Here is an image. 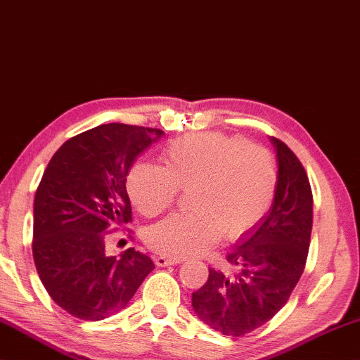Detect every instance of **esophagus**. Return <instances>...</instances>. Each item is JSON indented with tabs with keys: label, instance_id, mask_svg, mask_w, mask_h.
I'll use <instances>...</instances> for the list:
<instances>
[{
	"label": "esophagus",
	"instance_id": "1",
	"mask_svg": "<svg viewBox=\"0 0 360 360\" xmlns=\"http://www.w3.org/2000/svg\"><path fill=\"white\" fill-rule=\"evenodd\" d=\"M155 264L158 267L174 266V264H179V259H171V257H166V256H156L155 257Z\"/></svg>",
	"mask_w": 360,
	"mask_h": 360
}]
</instances>
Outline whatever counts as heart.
Listing matches in <instances>:
<instances>
[{"mask_svg":"<svg viewBox=\"0 0 360 360\" xmlns=\"http://www.w3.org/2000/svg\"><path fill=\"white\" fill-rule=\"evenodd\" d=\"M163 168L139 163L127 176L130 200L141 215L155 217L189 191V214H176L151 226L146 243L171 259L197 256L219 240L251 230L269 210L277 168L266 148L207 131L169 143Z\"/></svg>","mask_w":360,"mask_h":360,"instance_id":"b5f03b06","label":"heart"}]
</instances>
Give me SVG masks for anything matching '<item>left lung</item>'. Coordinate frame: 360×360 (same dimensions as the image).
<instances>
[{
    "label": "left lung",
    "instance_id": "8db88e82",
    "mask_svg": "<svg viewBox=\"0 0 360 360\" xmlns=\"http://www.w3.org/2000/svg\"><path fill=\"white\" fill-rule=\"evenodd\" d=\"M277 186L267 214L246 231L226 261L233 272L209 269L192 293L195 315L225 336H245L285 305L305 269L313 225V195L300 160L276 136Z\"/></svg>",
    "mask_w": 360,
    "mask_h": 360
}]
</instances>
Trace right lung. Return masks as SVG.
Here are the masks:
<instances>
[{
    "instance_id": "obj_1",
    "label": "right lung",
    "mask_w": 360,
    "mask_h": 360,
    "mask_svg": "<svg viewBox=\"0 0 360 360\" xmlns=\"http://www.w3.org/2000/svg\"><path fill=\"white\" fill-rule=\"evenodd\" d=\"M163 130L103 124L65 141L49 161L34 199L32 256L52 300L70 315L99 321L127 307L155 269L129 248L105 255L112 225L131 221L127 174Z\"/></svg>"
}]
</instances>
